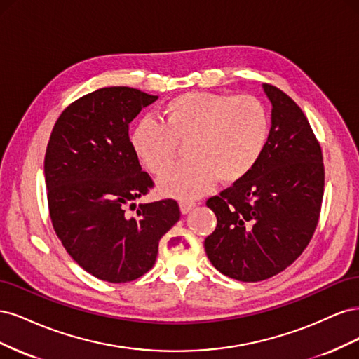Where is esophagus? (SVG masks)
I'll use <instances>...</instances> for the list:
<instances>
[{"mask_svg": "<svg viewBox=\"0 0 359 359\" xmlns=\"http://www.w3.org/2000/svg\"><path fill=\"white\" fill-rule=\"evenodd\" d=\"M194 206H196V203L191 202V201H181V212L182 214H189Z\"/></svg>", "mask_w": 359, "mask_h": 359, "instance_id": "obj_1", "label": "esophagus"}]
</instances>
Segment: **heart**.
<instances>
[{
	"label": "heart",
	"mask_w": 359,
	"mask_h": 359,
	"mask_svg": "<svg viewBox=\"0 0 359 359\" xmlns=\"http://www.w3.org/2000/svg\"><path fill=\"white\" fill-rule=\"evenodd\" d=\"M161 114V121L140 119L130 144L154 175L170 168L177 147L184 145L187 161L158 181L166 196L194 199L217 180L223 184L244 180L257 166L269 140L268 107L256 95L193 91L173 97Z\"/></svg>",
	"instance_id": "b5f03b06"
}]
</instances>
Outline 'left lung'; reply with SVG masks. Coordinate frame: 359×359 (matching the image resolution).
<instances>
[{"instance_id":"1","label":"left lung","mask_w":359,"mask_h":359,"mask_svg":"<svg viewBox=\"0 0 359 359\" xmlns=\"http://www.w3.org/2000/svg\"><path fill=\"white\" fill-rule=\"evenodd\" d=\"M273 104L265 153L248 177L206 201L215 231L205 252L222 274L262 281L292 265L313 238L323 199L322 148L309 119L271 83Z\"/></svg>"}]
</instances>
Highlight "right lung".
Returning <instances> with one entry per match:
<instances>
[{"label":"right lung","instance_id":"obj_1","mask_svg":"<svg viewBox=\"0 0 359 359\" xmlns=\"http://www.w3.org/2000/svg\"><path fill=\"white\" fill-rule=\"evenodd\" d=\"M157 95L107 86L69 104L46 148L50 222L86 273L127 283L154 266L158 241L180 217L173 199L133 203L154 187L130 144L128 124ZM135 208L133 216L128 208Z\"/></svg>","mask_w":359,"mask_h":359}]
</instances>
